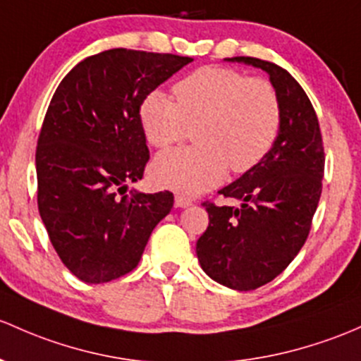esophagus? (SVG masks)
Here are the masks:
<instances>
[{
	"instance_id": "obj_1",
	"label": "esophagus",
	"mask_w": 361,
	"mask_h": 361,
	"mask_svg": "<svg viewBox=\"0 0 361 361\" xmlns=\"http://www.w3.org/2000/svg\"><path fill=\"white\" fill-rule=\"evenodd\" d=\"M174 206H176V207H188V206H192V199H188V197L178 193V195L174 197Z\"/></svg>"
}]
</instances>
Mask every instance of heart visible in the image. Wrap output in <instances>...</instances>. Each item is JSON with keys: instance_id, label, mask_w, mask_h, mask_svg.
<instances>
[{"instance_id": "b5f03b06", "label": "heart", "mask_w": 361, "mask_h": 361, "mask_svg": "<svg viewBox=\"0 0 361 361\" xmlns=\"http://www.w3.org/2000/svg\"><path fill=\"white\" fill-rule=\"evenodd\" d=\"M176 102L152 91L140 107V123L154 147L181 142L197 126L199 145L162 152L152 164L161 187L199 193L231 173L252 169L270 152L282 109L268 79L225 67H202L174 86Z\"/></svg>"}]
</instances>
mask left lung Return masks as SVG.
Listing matches in <instances>:
<instances>
[{"instance_id": "obj_1", "label": "left lung", "mask_w": 361, "mask_h": 361, "mask_svg": "<svg viewBox=\"0 0 361 361\" xmlns=\"http://www.w3.org/2000/svg\"><path fill=\"white\" fill-rule=\"evenodd\" d=\"M228 60L270 75L282 123L270 152L218 192L242 206L202 202L209 226L197 240V257L214 282L254 290L279 276L305 245L322 195L325 154L317 112L289 72L254 56Z\"/></svg>"}]
</instances>
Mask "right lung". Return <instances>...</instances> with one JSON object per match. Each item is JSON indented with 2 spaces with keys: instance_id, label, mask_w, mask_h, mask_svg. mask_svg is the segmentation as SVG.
Instances as JSON below:
<instances>
[{
  "instance_id": "1",
  "label": "right lung",
  "mask_w": 361,
  "mask_h": 361,
  "mask_svg": "<svg viewBox=\"0 0 361 361\" xmlns=\"http://www.w3.org/2000/svg\"><path fill=\"white\" fill-rule=\"evenodd\" d=\"M190 56L114 48L88 56L53 94L36 149L37 209L72 275L105 283L133 271L173 193L131 192L150 154L145 97Z\"/></svg>"
}]
</instances>
